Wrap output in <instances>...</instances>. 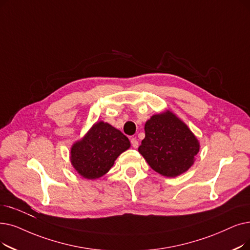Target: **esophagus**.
<instances>
[{"label":"esophagus","mask_w":250,"mask_h":250,"mask_svg":"<svg viewBox=\"0 0 250 250\" xmlns=\"http://www.w3.org/2000/svg\"><path fill=\"white\" fill-rule=\"evenodd\" d=\"M131 143H132V146H133L134 148H138L139 142H138V140H137L136 138H132V139H131Z\"/></svg>","instance_id":"obj_1"}]
</instances>
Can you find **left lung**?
I'll return each instance as SVG.
<instances>
[{
    "mask_svg": "<svg viewBox=\"0 0 250 250\" xmlns=\"http://www.w3.org/2000/svg\"><path fill=\"white\" fill-rule=\"evenodd\" d=\"M199 147L190 128L167 110L146 122L145 138L138 150L152 169L165 177L175 178L192 167Z\"/></svg>",
    "mask_w": 250,
    "mask_h": 250,
    "instance_id": "left-lung-1",
    "label": "left lung"
}]
</instances>
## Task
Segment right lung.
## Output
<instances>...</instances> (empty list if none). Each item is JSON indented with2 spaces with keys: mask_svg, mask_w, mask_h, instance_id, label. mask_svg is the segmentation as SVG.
<instances>
[{
  "mask_svg": "<svg viewBox=\"0 0 250 250\" xmlns=\"http://www.w3.org/2000/svg\"><path fill=\"white\" fill-rule=\"evenodd\" d=\"M131 146L129 140L109 124L96 123L70 151L72 167L85 179L94 180L109 170L115 159Z\"/></svg>",
  "mask_w": 250,
  "mask_h": 250,
  "instance_id": "1",
  "label": "right lung"
}]
</instances>
